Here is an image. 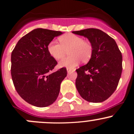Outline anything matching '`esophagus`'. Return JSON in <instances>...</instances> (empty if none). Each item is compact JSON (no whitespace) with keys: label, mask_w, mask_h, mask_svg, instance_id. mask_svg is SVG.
I'll use <instances>...</instances> for the list:
<instances>
[{"label":"esophagus","mask_w":134,"mask_h":134,"mask_svg":"<svg viewBox=\"0 0 134 134\" xmlns=\"http://www.w3.org/2000/svg\"><path fill=\"white\" fill-rule=\"evenodd\" d=\"M67 72H68V73H69V72H70L71 71H73L74 70H73V69L70 68V67H67Z\"/></svg>","instance_id":"obj_1"}]
</instances>
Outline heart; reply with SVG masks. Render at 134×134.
I'll return each instance as SVG.
<instances>
[{
	"mask_svg": "<svg viewBox=\"0 0 134 134\" xmlns=\"http://www.w3.org/2000/svg\"><path fill=\"white\" fill-rule=\"evenodd\" d=\"M59 44L52 41L48 45V52L55 60H60L65 56L67 51L70 55L63 58L59 62L60 67H74L82 60L86 62L90 59L93 53V46L90 42L72 33L66 34L58 38Z\"/></svg>",
	"mask_w": 134,
	"mask_h": 134,
	"instance_id": "heart-1",
	"label": "heart"
}]
</instances>
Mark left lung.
Listing matches in <instances>:
<instances>
[{"instance_id": "1", "label": "left lung", "mask_w": 134, "mask_h": 134, "mask_svg": "<svg viewBox=\"0 0 134 134\" xmlns=\"http://www.w3.org/2000/svg\"><path fill=\"white\" fill-rule=\"evenodd\" d=\"M84 36L93 46L91 59L76 70V88L89 102L105 101L115 92L122 72V55L113 38L96 28L72 31Z\"/></svg>"}]
</instances>
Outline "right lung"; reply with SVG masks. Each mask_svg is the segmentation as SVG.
<instances>
[{
  "instance_id": "1",
  "label": "right lung",
  "mask_w": 134,
  "mask_h": 134,
  "mask_svg": "<svg viewBox=\"0 0 134 134\" xmlns=\"http://www.w3.org/2000/svg\"><path fill=\"white\" fill-rule=\"evenodd\" d=\"M62 33L35 29L18 41L11 53V76L16 91L24 101L37 107L50 105L58 96L67 76L65 67L50 74L57 62L48 52V45Z\"/></svg>"
}]
</instances>
